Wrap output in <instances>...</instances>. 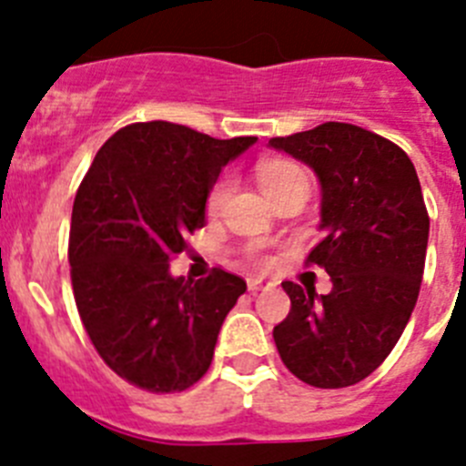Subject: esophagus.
<instances>
[{"label":"esophagus","mask_w":466,"mask_h":466,"mask_svg":"<svg viewBox=\"0 0 466 466\" xmlns=\"http://www.w3.org/2000/svg\"><path fill=\"white\" fill-rule=\"evenodd\" d=\"M247 287H249V291L252 294H257V291H266L273 287V282H268V279H263V278H249L247 279Z\"/></svg>","instance_id":"obj_1"}]
</instances>
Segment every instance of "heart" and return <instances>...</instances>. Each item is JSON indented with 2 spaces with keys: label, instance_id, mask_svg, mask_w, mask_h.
I'll use <instances>...</instances> for the list:
<instances>
[{
  "label": "heart",
  "instance_id": "b5f03b06",
  "mask_svg": "<svg viewBox=\"0 0 466 466\" xmlns=\"http://www.w3.org/2000/svg\"><path fill=\"white\" fill-rule=\"evenodd\" d=\"M257 182L266 193L270 203H278L279 198L289 193H310V175L306 167L287 158H266L257 166ZM230 193L228 179H219L208 193V212L217 214Z\"/></svg>",
  "mask_w": 466,
  "mask_h": 466
}]
</instances>
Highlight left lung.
I'll return each mask as SVG.
<instances>
[{
  "label": "left lung",
  "instance_id": "1",
  "mask_svg": "<svg viewBox=\"0 0 466 466\" xmlns=\"http://www.w3.org/2000/svg\"><path fill=\"white\" fill-rule=\"evenodd\" d=\"M268 147L317 175L324 238L308 261L333 282L329 294L282 282L291 310L273 329L275 345L308 385H355L392 352L418 300L430 240L418 172L397 144L350 123H322Z\"/></svg>",
  "mask_w": 466,
  "mask_h": 466
}]
</instances>
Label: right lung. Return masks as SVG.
Returning a JSON list of instances; mask_svg holds the SVG:
<instances>
[{"instance_id":"right-lung-1","label":"right lung","mask_w":466,"mask_h":466,"mask_svg":"<svg viewBox=\"0 0 466 466\" xmlns=\"http://www.w3.org/2000/svg\"><path fill=\"white\" fill-rule=\"evenodd\" d=\"M254 142L135 123L102 144L76 191L69 263L81 322L111 371L147 392H182L200 380L245 294V279L221 268L198 282L177 278L170 258L205 226L224 166Z\"/></svg>"}]
</instances>
